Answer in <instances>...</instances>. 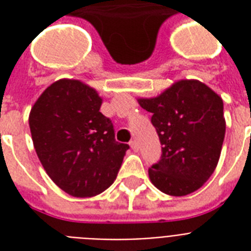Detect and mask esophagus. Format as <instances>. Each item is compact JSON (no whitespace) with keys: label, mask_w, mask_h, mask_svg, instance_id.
I'll return each instance as SVG.
<instances>
[{"label":"esophagus","mask_w":251,"mask_h":251,"mask_svg":"<svg viewBox=\"0 0 251 251\" xmlns=\"http://www.w3.org/2000/svg\"><path fill=\"white\" fill-rule=\"evenodd\" d=\"M130 147H131L134 151H138V150H139V147H138V143H137V141H135V139L130 142Z\"/></svg>","instance_id":"1"}]
</instances>
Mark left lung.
I'll return each instance as SVG.
<instances>
[{
	"label": "left lung",
	"instance_id": "left-lung-1",
	"mask_svg": "<svg viewBox=\"0 0 251 251\" xmlns=\"http://www.w3.org/2000/svg\"><path fill=\"white\" fill-rule=\"evenodd\" d=\"M152 113L161 157L149 169L151 182L172 197L194 193L218 165L226 135L223 100L202 82L182 79L156 98L138 99Z\"/></svg>",
	"mask_w": 251,
	"mask_h": 251
}]
</instances>
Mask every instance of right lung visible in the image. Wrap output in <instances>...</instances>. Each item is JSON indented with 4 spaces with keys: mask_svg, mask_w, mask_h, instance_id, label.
<instances>
[{
    "mask_svg": "<svg viewBox=\"0 0 251 251\" xmlns=\"http://www.w3.org/2000/svg\"><path fill=\"white\" fill-rule=\"evenodd\" d=\"M96 90L60 79L40 95L29 113V129L47 175L65 193L94 197L114 182L129 145L114 139L113 124L100 112Z\"/></svg>",
    "mask_w": 251,
    "mask_h": 251,
    "instance_id": "add662e5",
    "label": "right lung"
}]
</instances>
